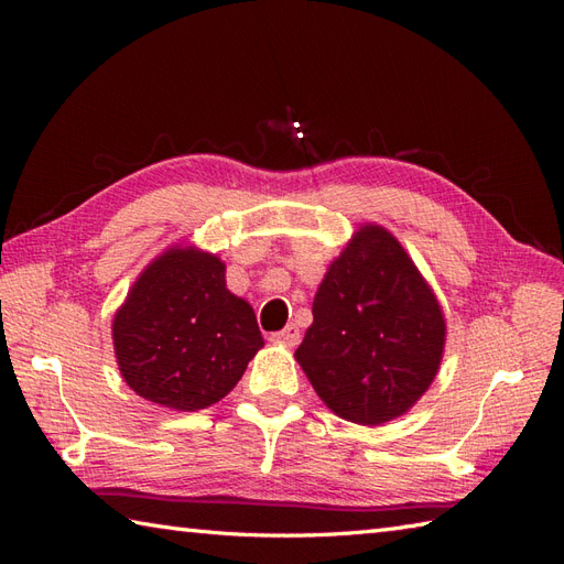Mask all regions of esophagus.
<instances>
[{
	"instance_id": "esophagus-1",
	"label": "esophagus",
	"mask_w": 564,
	"mask_h": 564,
	"mask_svg": "<svg viewBox=\"0 0 564 564\" xmlns=\"http://www.w3.org/2000/svg\"><path fill=\"white\" fill-rule=\"evenodd\" d=\"M270 338L278 340V344H284V346H289V348H294V346H299L301 332H299L296 324H286V327H284L282 332H275Z\"/></svg>"
}]
</instances>
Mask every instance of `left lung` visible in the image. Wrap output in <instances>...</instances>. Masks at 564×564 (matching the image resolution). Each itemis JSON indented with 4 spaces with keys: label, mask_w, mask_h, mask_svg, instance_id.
Instances as JSON below:
<instances>
[{
    "label": "left lung",
    "mask_w": 564,
    "mask_h": 564,
    "mask_svg": "<svg viewBox=\"0 0 564 564\" xmlns=\"http://www.w3.org/2000/svg\"><path fill=\"white\" fill-rule=\"evenodd\" d=\"M445 317L400 242L362 226L329 265L296 360L340 419L381 425L433 383Z\"/></svg>",
    "instance_id": "8db88e82"
}]
</instances>
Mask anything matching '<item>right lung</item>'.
I'll list each match as a JSON object with an SVG mask.
<instances>
[{"label": "right lung", "instance_id": "1", "mask_svg": "<svg viewBox=\"0 0 564 564\" xmlns=\"http://www.w3.org/2000/svg\"><path fill=\"white\" fill-rule=\"evenodd\" d=\"M112 340L129 388L178 412L226 398L263 346L251 305L226 289V265L197 249H169L143 270Z\"/></svg>", "mask_w": 564, "mask_h": 564}]
</instances>
